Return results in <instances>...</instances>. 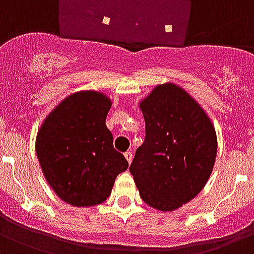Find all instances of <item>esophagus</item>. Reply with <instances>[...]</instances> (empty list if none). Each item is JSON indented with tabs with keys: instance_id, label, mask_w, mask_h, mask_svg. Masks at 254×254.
I'll return each mask as SVG.
<instances>
[{
	"instance_id": "34e87169",
	"label": "esophagus",
	"mask_w": 254,
	"mask_h": 254,
	"mask_svg": "<svg viewBox=\"0 0 254 254\" xmlns=\"http://www.w3.org/2000/svg\"><path fill=\"white\" fill-rule=\"evenodd\" d=\"M125 157H126V160L128 161V164H131V161H132V157H133L132 152H129V151L125 152Z\"/></svg>"
}]
</instances>
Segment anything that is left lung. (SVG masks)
Masks as SVG:
<instances>
[{
    "label": "left lung",
    "instance_id": "left-lung-1",
    "mask_svg": "<svg viewBox=\"0 0 254 254\" xmlns=\"http://www.w3.org/2000/svg\"><path fill=\"white\" fill-rule=\"evenodd\" d=\"M139 107L145 140L129 172L148 206L177 210L210 178L218 151L214 125L199 103L173 82L157 85Z\"/></svg>",
    "mask_w": 254,
    "mask_h": 254
}]
</instances>
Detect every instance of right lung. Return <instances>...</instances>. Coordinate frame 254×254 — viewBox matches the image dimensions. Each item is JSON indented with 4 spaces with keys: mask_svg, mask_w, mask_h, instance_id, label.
Listing matches in <instances>:
<instances>
[{
    "mask_svg": "<svg viewBox=\"0 0 254 254\" xmlns=\"http://www.w3.org/2000/svg\"><path fill=\"white\" fill-rule=\"evenodd\" d=\"M111 99L84 90L64 98L44 119L36 135V156L58 196L76 207H92L111 194L115 178L128 168L113 147L106 127Z\"/></svg>",
    "mask_w": 254,
    "mask_h": 254,
    "instance_id": "1",
    "label": "right lung"
}]
</instances>
